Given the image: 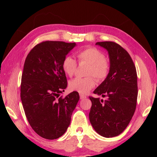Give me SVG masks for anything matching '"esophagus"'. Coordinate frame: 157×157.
<instances>
[{
	"label": "esophagus",
	"mask_w": 157,
	"mask_h": 157,
	"mask_svg": "<svg viewBox=\"0 0 157 157\" xmlns=\"http://www.w3.org/2000/svg\"><path fill=\"white\" fill-rule=\"evenodd\" d=\"M86 98V96L82 95V94H81V95H80V98H81V100H82V99H85Z\"/></svg>",
	"instance_id": "1"
}]
</instances>
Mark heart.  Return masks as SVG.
<instances>
[{
    "mask_svg": "<svg viewBox=\"0 0 157 157\" xmlns=\"http://www.w3.org/2000/svg\"><path fill=\"white\" fill-rule=\"evenodd\" d=\"M77 57L80 62L89 64L87 76H95L98 81L104 80L109 71V63L105 59L102 51L94 47H89L77 53ZM76 61L71 56H66L62 62L63 71L68 76H72L76 69ZM96 81L91 76L87 78H76L69 81L68 87L71 91H77L81 94H86L95 86Z\"/></svg>",
    "mask_w": 157,
    "mask_h": 157,
    "instance_id": "heart-1",
    "label": "heart"
}]
</instances>
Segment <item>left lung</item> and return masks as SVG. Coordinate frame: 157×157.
Instances as JSON below:
<instances>
[{
    "mask_svg": "<svg viewBox=\"0 0 157 157\" xmlns=\"http://www.w3.org/2000/svg\"><path fill=\"white\" fill-rule=\"evenodd\" d=\"M96 45L108 51L110 67L106 78L94 91L106 99L89 97V120L98 134L110 138L125 130L134 113L138 95L136 70L130 55L119 44L104 41Z\"/></svg>",
    "mask_w": 157,
    "mask_h": 157,
    "instance_id": "obj_1",
    "label": "left lung"
}]
</instances>
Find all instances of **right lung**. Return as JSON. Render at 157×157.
<instances>
[{
  "label": "right lung",
  "mask_w": 157,
  "mask_h": 157,
  "mask_svg": "<svg viewBox=\"0 0 157 157\" xmlns=\"http://www.w3.org/2000/svg\"><path fill=\"white\" fill-rule=\"evenodd\" d=\"M76 46V43L44 41L36 45L25 59L21 101L30 125L44 139H58L66 132L79 100L77 91L59 97L67 87L62 62Z\"/></svg>",
  "instance_id": "obj_1"
}]
</instances>
